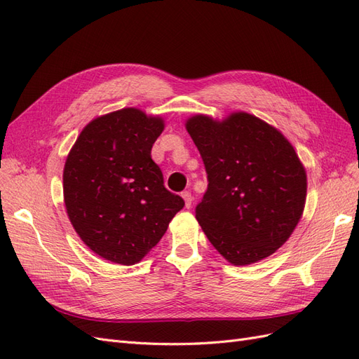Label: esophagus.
Returning <instances> with one entry per match:
<instances>
[{
  "label": "esophagus",
  "instance_id": "34e87169",
  "mask_svg": "<svg viewBox=\"0 0 359 359\" xmlns=\"http://www.w3.org/2000/svg\"><path fill=\"white\" fill-rule=\"evenodd\" d=\"M182 199H184V202H186V208H190L191 206V202H193V198H191V193L190 191H184L182 194Z\"/></svg>",
  "mask_w": 359,
  "mask_h": 359
}]
</instances>
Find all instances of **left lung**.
I'll return each instance as SVG.
<instances>
[{
    "label": "left lung",
    "mask_w": 359,
    "mask_h": 359,
    "mask_svg": "<svg viewBox=\"0 0 359 359\" xmlns=\"http://www.w3.org/2000/svg\"><path fill=\"white\" fill-rule=\"evenodd\" d=\"M186 128L208 175L196 206L206 238L233 265L273 255L292 235L306 205V169L292 144L247 112L223 121L194 115Z\"/></svg>",
    "instance_id": "8db88e82"
}]
</instances>
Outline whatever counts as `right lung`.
<instances>
[{"label":"right lung","instance_id":"1","mask_svg":"<svg viewBox=\"0 0 359 359\" xmlns=\"http://www.w3.org/2000/svg\"><path fill=\"white\" fill-rule=\"evenodd\" d=\"M163 128L160 116L126 107L86 124L67 156L62 189L69 219L81 240L114 264H137L184 206L151 158Z\"/></svg>","mask_w":359,"mask_h":359}]
</instances>
